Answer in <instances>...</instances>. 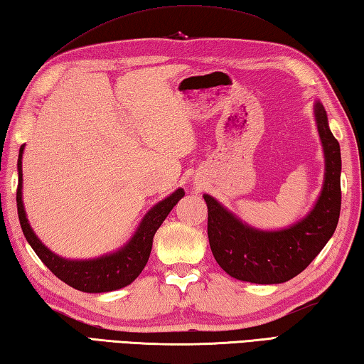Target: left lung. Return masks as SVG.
<instances>
[{
  "instance_id": "1",
  "label": "left lung",
  "mask_w": 364,
  "mask_h": 364,
  "mask_svg": "<svg viewBox=\"0 0 364 364\" xmlns=\"http://www.w3.org/2000/svg\"><path fill=\"white\" fill-rule=\"evenodd\" d=\"M314 110L324 153V182L314 209L304 219L283 230H259L240 220L211 195H203L214 259L241 282H288L307 269L334 235L341 214V146L329 129L324 107L316 102Z\"/></svg>"
}]
</instances>
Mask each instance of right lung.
<instances>
[{"label":"right lung","instance_id":"add662e5","mask_svg":"<svg viewBox=\"0 0 364 364\" xmlns=\"http://www.w3.org/2000/svg\"><path fill=\"white\" fill-rule=\"evenodd\" d=\"M23 146L18 150V186H17V213L21 220L22 232L27 238L28 245L33 247L36 256L41 262L54 273V275L67 283L72 288L82 292H110L124 288L136 279L144 267L149 262L153 237H155L159 225L168 218L171 209L177 205L186 192L183 188H177L168 198L156 203L149 213L144 215L137 230L134 232L131 240L119 247L118 251L105 254V256L87 259V260H70L57 256L44 246L28 224L27 214L22 201V155Z\"/></svg>","mask_w":364,"mask_h":364}]
</instances>
